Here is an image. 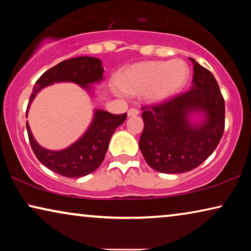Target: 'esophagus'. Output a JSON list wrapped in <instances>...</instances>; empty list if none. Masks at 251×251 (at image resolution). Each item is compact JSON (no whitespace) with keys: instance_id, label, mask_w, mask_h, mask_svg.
<instances>
[{"instance_id":"obj_1","label":"esophagus","mask_w":251,"mask_h":251,"mask_svg":"<svg viewBox=\"0 0 251 251\" xmlns=\"http://www.w3.org/2000/svg\"><path fill=\"white\" fill-rule=\"evenodd\" d=\"M139 114V111L137 108H130L128 111V116H136Z\"/></svg>"}]
</instances>
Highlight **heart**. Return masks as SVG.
Instances as JSON below:
<instances>
[{
	"instance_id": "1",
	"label": "heart",
	"mask_w": 251,
	"mask_h": 251,
	"mask_svg": "<svg viewBox=\"0 0 251 251\" xmlns=\"http://www.w3.org/2000/svg\"><path fill=\"white\" fill-rule=\"evenodd\" d=\"M190 67L183 60L143 61L130 66L116 78L119 88L128 95H143L151 102L176 97L186 87Z\"/></svg>"
}]
</instances>
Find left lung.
Instances as JSON below:
<instances>
[{
	"label": "left lung",
	"mask_w": 251,
	"mask_h": 251,
	"mask_svg": "<svg viewBox=\"0 0 251 251\" xmlns=\"http://www.w3.org/2000/svg\"><path fill=\"white\" fill-rule=\"evenodd\" d=\"M191 90L162 104L143 107L139 149L154 170L190 171L207 160L225 126V102L214 75L193 58Z\"/></svg>",
	"instance_id": "1"
}]
</instances>
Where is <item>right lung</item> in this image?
<instances>
[{
  "label": "right lung",
  "mask_w": 251,
  "mask_h": 251,
  "mask_svg": "<svg viewBox=\"0 0 251 251\" xmlns=\"http://www.w3.org/2000/svg\"><path fill=\"white\" fill-rule=\"evenodd\" d=\"M102 80L104 68L101 66V60L98 58L82 56L61 61L41 75L36 81L29 97L26 118L34 98L42 89L49 85L72 82L80 85L89 95L94 96V84L100 83ZM126 119V113L116 115L102 109H95L92 121L83 135L72 145L59 151L48 150L41 146L34 138L27 121L26 128L33 152L43 166L61 176L78 178L98 169L107 152L112 135Z\"/></svg>",
  "instance_id": "obj_1"
}]
</instances>
